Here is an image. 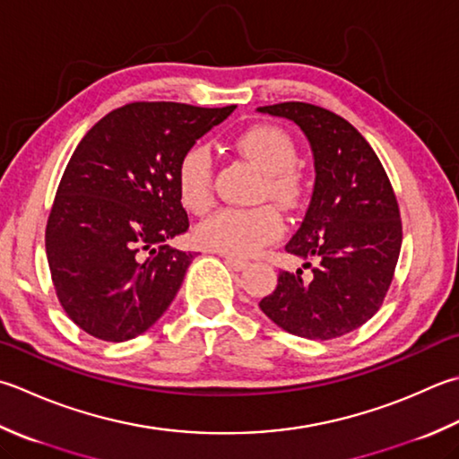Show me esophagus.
Returning a JSON list of instances; mask_svg holds the SVG:
<instances>
[{"mask_svg": "<svg viewBox=\"0 0 459 459\" xmlns=\"http://www.w3.org/2000/svg\"><path fill=\"white\" fill-rule=\"evenodd\" d=\"M224 263H227V266L232 268V271H242V268L248 266V260L238 258V256H230V255H224Z\"/></svg>", "mask_w": 459, "mask_h": 459, "instance_id": "1", "label": "esophagus"}]
</instances>
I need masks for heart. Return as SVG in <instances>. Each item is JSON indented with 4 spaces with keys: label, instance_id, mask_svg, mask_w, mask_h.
Listing matches in <instances>:
<instances>
[{
    "label": "heart",
    "instance_id": "1",
    "mask_svg": "<svg viewBox=\"0 0 459 459\" xmlns=\"http://www.w3.org/2000/svg\"><path fill=\"white\" fill-rule=\"evenodd\" d=\"M237 151L250 160L263 177L256 199L273 201L284 211L302 204L308 191V178L296 163V143L276 125H255L237 137ZM177 188L186 211L204 214L214 203L212 159L204 147L188 149L177 169ZM282 219L273 206L255 209H222L204 221L196 237L203 247L230 256H250L273 245L282 235Z\"/></svg>",
    "mask_w": 459,
    "mask_h": 459
}]
</instances>
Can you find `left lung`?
Masks as SVG:
<instances>
[{
	"mask_svg": "<svg viewBox=\"0 0 459 459\" xmlns=\"http://www.w3.org/2000/svg\"><path fill=\"white\" fill-rule=\"evenodd\" d=\"M258 111L299 125L316 169L307 217L286 245L310 273L281 271L258 307L290 334L344 336L380 310L392 284L402 248L396 195L370 143L340 115L300 101ZM312 257L316 265L307 263Z\"/></svg>",
	"mask_w": 459,
	"mask_h": 459,
	"instance_id": "left-lung-1",
	"label": "left lung"
}]
</instances>
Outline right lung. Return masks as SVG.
<instances>
[{
  "mask_svg": "<svg viewBox=\"0 0 459 459\" xmlns=\"http://www.w3.org/2000/svg\"><path fill=\"white\" fill-rule=\"evenodd\" d=\"M232 111L134 101L81 139L57 186L45 250L59 304L87 334L125 342L170 307L196 255L167 245L188 229L177 169Z\"/></svg>",
  "mask_w": 459,
  "mask_h": 459,
  "instance_id": "obj_1",
  "label": "right lung"
}]
</instances>
